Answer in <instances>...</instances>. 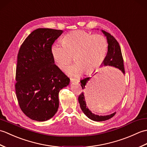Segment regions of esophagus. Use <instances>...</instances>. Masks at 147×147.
Returning a JSON list of instances; mask_svg holds the SVG:
<instances>
[{
	"label": "esophagus",
	"mask_w": 147,
	"mask_h": 147,
	"mask_svg": "<svg viewBox=\"0 0 147 147\" xmlns=\"http://www.w3.org/2000/svg\"><path fill=\"white\" fill-rule=\"evenodd\" d=\"M70 80L71 83H78L80 82L79 80L74 79V78H70Z\"/></svg>",
	"instance_id": "obj_1"
}]
</instances>
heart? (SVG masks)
I'll use <instances>...</instances> for the list:
<instances>
[{
  "label": "heart",
  "mask_w": 147,
  "mask_h": 147,
  "mask_svg": "<svg viewBox=\"0 0 147 147\" xmlns=\"http://www.w3.org/2000/svg\"><path fill=\"white\" fill-rule=\"evenodd\" d=\"M107 50L108 43L104 36L76 31L65 35L62 43L53 45L51 53L55 64L62 70L71 62L73 55L75 64L67 71L71 76H79L83 71L90 74L100 66Z\"/></svg>",
  "instance_id": "b5f03b06"
}]
</instances>
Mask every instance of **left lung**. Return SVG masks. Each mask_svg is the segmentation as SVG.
I'll return each instance as SVG.
<instances>
[{
	"label": "left lung",
	"mask_w": 147,
	"mask_h": 147,
	"mask_svg": "<svg viewBox=\"0 0 147 147\" xmlns=\"http://www.w3.org/2000/svg\"><path fill=\"white\" fill-rule=\"evenodd\" d=\"M101 31L102 32L104 33V35L106 36V38H107V41L108 43V51L107 55H106V57L105 58V60L101 64L100 67L111 66L115 67L118 69L119 70H120L122 72V73L124 75V73H125V72H124V68L123 59V56H122L121 50L119 44L117 40L115 39L114 37L113 36H112L110 33L105 32L104 30ZM90 79V77H87L80 81L81 86H82L83 90L85 88L86 83H88ZM78 102L81 109H82V111L83 112V113L92 121L98 122L104 121L112 118V117L114 116L115 114H116V112H115L114 113L109 115H99L92 113V111H90L86 106L85 95H84V93L83 92L82 94L79 96Z\"/></svg>",
	"instance_id": "8db88e82"
}]
</instances>
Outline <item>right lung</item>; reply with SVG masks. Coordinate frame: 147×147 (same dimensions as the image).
Returning a JSON list of instances; mask_svg holds the SVG:
<instances>
[{"instance_id": "obj_1", "label": "right lung", "mask_w": 147, "mask_h": 147, "mask_svg": "<svg viewBox=\"0 0 147 147\" xmlns=\"http://www.w3.org/2000/svg\"><path fill=\"white\" fill-rule=\"evenodd\" d=\"M62 30L38 28L31 33L19 51L16 93L21 111L31 119L45 121L59 108V93L70 80L55 64L52 45Z\"/></svg>"}]
</instances>
